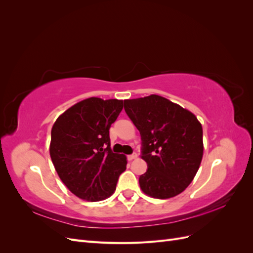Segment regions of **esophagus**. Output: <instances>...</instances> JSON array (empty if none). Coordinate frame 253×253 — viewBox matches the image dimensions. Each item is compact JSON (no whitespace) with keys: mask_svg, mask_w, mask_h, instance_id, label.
Listing matches in <instances>:
<instances>
[{"mask_svg":"<svg viewBox=\"0 0 253 253\" xmlns=\"http://www.w3.org/2000/svg\"><path fill=\"white\" fill-rule=\"evenodd\" d=\"M137 156H138V154H137L136 152H133L131 155H128V156H127V159H128V160H133V159H136V158H137Z\"/></svg>","mask_w":253,"mask_h":253,"instance_id":"obj_1","label":"esophagus"}]
</instances>
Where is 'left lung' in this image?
<instances>
[{
	"instance_id": "left-lung-1",
	"label": "left lung",
	"mask_w": 253,
	"mask_h": 253,
	"mask_svg": "<svg viewBox=\"0 0 253 253\" xmlns=\"http://www.w3.org/2000/svg\"><path fill=\"white\" fill-rule=\"evenodd\" d=\"M125 111L141 137L143 192L166 200L193 180L203 158V127L195 115L168 99L151 95L125 100Z\"/></svg>"
}]
</instances>
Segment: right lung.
Listing matches in <instances>:
<instances>
[{
	"instance_id": "obj_1",
	"label": "right lung",
	"mask_w": 253,
	"mask_h": 253,
	"mask_svg": "<svg viewBox=\"0 0 253 253\" xmlns=\"http://www.w3.org/2000/svg\"><path fill=\"white\" fill-rule=\"evenodd\" d=\"M122 108V100L91 97L65 111L52 126L51 162L64 185L82 200L111 196L126 169V157L113 153L110 139Z\"/></svg>"
}]
</instances>
